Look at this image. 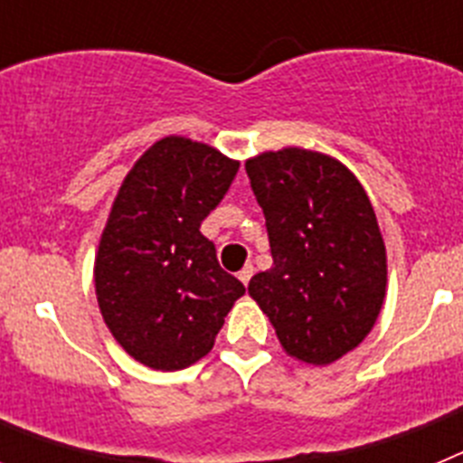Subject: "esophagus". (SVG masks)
<instances>
[{
    "instance_id": "esophagus-1",
    "label": "esophagus",
    "mask_w": 463,
    "mask_h": 463,
    "mask_svg": "<svg viewBox=\"0 0 463 463\" xmlns=\"http://www.w3.org/2000/svg\"><path fill=\"white\" fill-rule=\"evenodd\" d=\"M252 273H255V267H252V264H248V267H243L239 271V280L243 282V285H248V282H250V278H252Z\"/></svg>"
}]
</instances>
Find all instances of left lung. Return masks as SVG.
Masks as SVG:
<instances>
[{"mask_svg":"<svg viewBox=\"0 0 463 463\" xmlns=\"http://www.w3.org/2000/svg\"><path fill=\"white\" fill-rule=\"evenodd\" d=\"M245 171L273 257L248 292L285 353L315 366L336 362L383 308L387 255L369 196L341 162L313 150L257 155Z\"/></svg>","mask_w":463,"mask_h":463,"instance_id":"8db88e82","label":"left lung"}]
</instances>
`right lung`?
Returning a JSON list of instances; mask_svg holds the SVG:
<instances>
[{
	"instance_id": "add662e5",
	"label": "right lung",
	"mask_w": 463,
	"mask_h": 463,
	"mask_svg": "<svg viewBox=\"0 0 463 463\" xmlns=\"http://www.w3.org/2000/svg\"><path fill=\"white\" fill-rule=\"evenodd\" d=\"M239 162L183 137L157 141L127 174L94 261L106 326L137 362L181 371L211 353L245 288L199 232Z\"/></svg>"
}]
</instances>
